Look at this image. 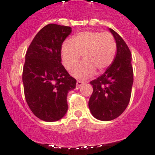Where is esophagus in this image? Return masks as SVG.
<instances>
[{
	"mask_svg": "<svg viewBox=\"0 0 155 155\" xmlns=\"http://www.w3.org/2000/svg\"><path fill=\"white\" fill-rule=\"evenodd\" d=\"M84 82L81 81V80H78V81L76 82V87L78 88L81 87L82 86L84 85Z\"/></svg>",
	"mask_w": 155,
	"mask_h": 155,
	"instance_id": "34e87169",
	"label": "esophagus"
}]
</instances>
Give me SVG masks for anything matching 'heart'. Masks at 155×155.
Instances as JSON below:
<instances>
[{
    "instance_id": "1",
    "label": "heart",
    "mask_w": 155,
    "mask_h": 155,
    "mask_svg": "<svg viewBox=\"0 0 155 155\" xmlns=\"http://www.w3.org/2000/svg\"><path fill=\"white\" fill-rule=\"evenodd\" d=\"M116 53L117 43L109 32H80L64 41L61 48L62 64L68 70L76 65L81 55L83 61L71 71V75L82 80L91 77L95 70L105 71L114 61Z\"/></svg>"
}]
</instances>
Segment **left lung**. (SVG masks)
Masks as SVG:
<instances>
[{
	"mask_svg": "<svg viewBox=\"0 0 155 155\" xmlns=\"http://www.w3.org/2000/svg\"><path fill=\"white\" fill-rule=\"evenodd\" d=\"M109 31L117 43V54L105 73L90 83L93 87V93L88 102L92 115L103 121L118 117L125 110L129 103L133 84L129 48L116 31L111 28Z\"/></svg>",
	"mask_w": 155,
	"mask_h": 155,
	"instance_id": "obj_1",
	"label": "left lung"
}]
</instances>
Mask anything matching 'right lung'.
Wrapping results in <instances>:
<instances>
[{
    "label": "right lung",
    "mask_w": 155,
    "mask_h": 155,
    "mask_svg": "<svg viewBox=\"0 0 155 155\" xmlns=\"http://www.w3.org/2000/svg\"><path fill=\"white\" fill-rule=\"evenodd\" d=\"M71 28L50 23L34 38L25 56L23 84L27 103L44 121L59 120L68 111L67 95L76 80L61 64V48Z\"/></svg>",
    "instance_id": "right-lung-1"
}]
</instances>
